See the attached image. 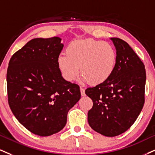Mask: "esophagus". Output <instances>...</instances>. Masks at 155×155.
I'll use <instances>...</instances> for the list:
<instances>
[{"label":"esophagus","mask_w":155,"mask_h":155,"mask_svg":"<svg viewBox=\"0 0 155 155\" xmlns=\"http://www.w3.org/2000/svg\"><path fill=\"white\" fill-rule=\"evenodd\" d=\"M81 95L82 96H85V89L83 87H81Z\"/></svg>","instance_id":"1"}]
</instances>
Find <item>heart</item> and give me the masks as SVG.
Wrapping results in <instances>:
<instances>
[{"label": "heart", "instance_id": "1", "mask_svg": "<svg viewBox=\"0 0 155 155\" xmlns=\"http://www.w3.org/2000/svg\"><path fill=\"white\" fill-rule=\"evenodd\" d=\"M60 54L57 63L64 78L75 80L81 68L83 80L93 85L104 83L110 77L116 64V50L110 44L94 39L72 41Z\"/></svg>", "mask_w": 155, "mask_h": 155}]
</instances>
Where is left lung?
<instances>
[{"label": "left lung", "instance_id": "8db88e82", "mask_svg": "<svg viewBox=\"0 0 155 155\" xmlns=\"http://www.w3.org/2000/svg\"><path fill=\"white\" fill-rule=\"evenodd\" d=\"M116 49V64L110 77L95 87H87L85 94L93 106L87 113L93 130L113 137L130 128L144 104L146 71L144 64L129 44L110 38Z\"/></svg>", "mask_w": 155, "mask_h": 155}]
</instances>
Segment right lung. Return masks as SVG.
Here are the masks:
<instances>
[{"label": "right lung", "instance_id": "obj_1", "mask_svg": "<svg viewBox=\"0 0 155 155\" xmlns=\"http://www.w3.org/2000/svg\"><path fill=\"white\" fill-rule=\"evenodd\" d=\"M61 40L31 39L13 54L7 70L8 101L13 115L41 137L62 130L69 110L81 97L79 85L65 81L59 68Z\"/></svg>", "mask_w": 155, "mask_h": 155}]
</instances>
